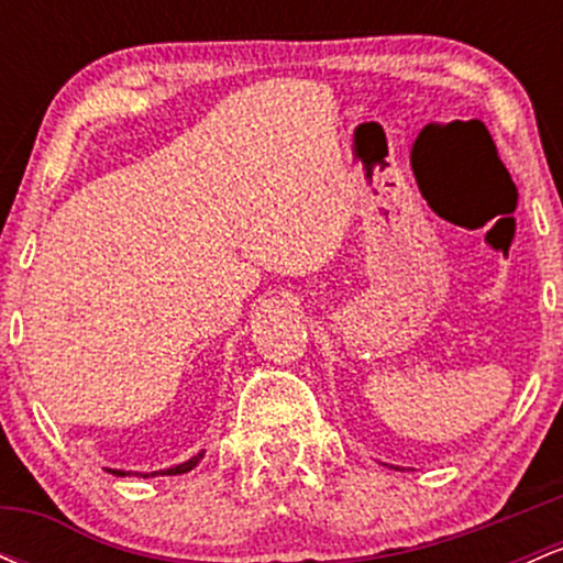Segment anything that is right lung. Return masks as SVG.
Returning <instances> with one entry per match:
<instances>
[{"label":"right lung","instance_id":"obj_1","mask_svg":"<svg viewBox=\"0 0 563 563\" xmlns=\"http://www.w3.org/2000/svg\"><path fill=\"white\" fill-rule=\"evenodd\" d=\"M200 457H203V452H198L196 457H190V461H185V463H179V466H172V468H164V471H153V474H140L142 479H147V476H177V474H187V471L190 468H196L198 466V461ZM115 476H126V471H113Z\"/></svg>","mask_w":563,"mask_h":563}]
</instances>
